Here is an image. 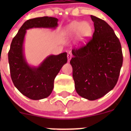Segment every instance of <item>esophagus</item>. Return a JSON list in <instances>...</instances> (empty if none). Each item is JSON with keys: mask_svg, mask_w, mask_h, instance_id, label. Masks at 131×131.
Instances as JSON below:
<instances>
[{"mask_svg": "<svg viewBox=\"0 0 131 131\" xmlns=\"http://www.w3.org/2000/svg\"><path fill=\"white\" fill-rule=\"evenodd\" d=\"M72 52L70 51V52H68V54H67V58H68V61H70V59H72Z\"/></svg>", "mask_w": 131, "mask_h": 131, "instance_id": "34e87169", "label": "esophagus"}]
</instances>
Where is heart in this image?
I'll use <instances>...</instances> for the list:
<instances>
[{"mask_svg":"<svg viewBox=\"0 0 131 131\" xmlns=\"http://www.w3.org/2000/svg\"><path fill=\"white\" fill-rule=\"evenodd\" d=\"M66 31L68 35L71 36L78 34L80 42L84 43L92 35V27L89 22L74 21L67 26Z\"/></svg>","mask_w":131,"mask_h":131,"instance_id":"1","label":"heart"}]
</instances>
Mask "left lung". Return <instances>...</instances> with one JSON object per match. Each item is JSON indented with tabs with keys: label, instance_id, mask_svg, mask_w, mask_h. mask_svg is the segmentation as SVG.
<instances>
[{
	"label": "left lung",
	"instance_id": "left-lung-1",
	"mask_svg": "<svg viewBox=\"0 0 131 131\" xmlns=\"http://www.w3.org/2000/svg\"><path fill=\"white\" fill-rule=\"evenodd\" d=\"M94 31L86 45L72 49L70 61L75 90L93 101L105 96L118 81L123 63L121 42L106 21L91 16Z\"/></svg>",
	"mask_w": 131,
	"mask_h": 131
}]
</instances>
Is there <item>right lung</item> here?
Returning a JSON list of instances; mask_svg holds the SVG:
<instances>
[{
    "instance_id": "add662e5",
    "label": "right lung",
    "mask_w": 131,
    "mask_h": 131,
    "mask_svg": "<svg viewBox=\"0 0 131 131\" xmlns=\"http://www.w3.org/2000/svg\"><path fill=\"white\" fill-rule=\"evenodd\" d=\"M58 19L43 16L25 21L13 38L8 52L11 79L18 91L28 98L39 100L48 97L54 88V79L67 62V52L50 55L38 67H30L23 52L26 30L32 28H56Z\"/></svg>"
}]
</instances>
